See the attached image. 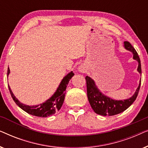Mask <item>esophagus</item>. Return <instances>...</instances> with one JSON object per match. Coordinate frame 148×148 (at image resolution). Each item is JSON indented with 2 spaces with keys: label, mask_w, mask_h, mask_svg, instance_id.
Masks as SVG:
<instances>
[{
  "label": "esophagus",
  "mask_w": 148,
  "mask_h": 148,
  "mask_svg": "<svg viewBox=\"0 0 148 148\" xmlns=\"http://www.w3.org/2000/svg\"><path fill=\"white\" fill-rule=\"evenodd\" d=\"M79 71H80V72H82V71H84V69H83L82 66H80L79 68Z\"/></svg>",
  "instance_id": "1"
}]
</instances>
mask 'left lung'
I'll return each mask as SVG.
<instances>
[{"label":"left lung","mask_w":148,"mask_h":148,"mask_svg":"<svg viewBox=\"0 0 148 148\" xmlns=\"http://www.w3.org/2000/svg\"><path fill=\"white\" fill-rule=\"evenodd\" d=\"M124 46L127 50L132 52L133 59L137 60L138 62L137 71L139 73L141 74L140 58L139 57L137 51L129 42H124ZM86 80L87 84V94H88L89 102L94 112L96 114L102 115V116H113V115L118 114L128 108L136 100L141 86L140 80L138 88L132 97L124 100H115L102 94L97 88L94 81L90 77L86 76Z\"/></svg>","instance_id":"1"}]
</instances>
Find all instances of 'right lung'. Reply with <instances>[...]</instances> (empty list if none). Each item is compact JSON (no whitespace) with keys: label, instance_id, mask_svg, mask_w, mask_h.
<instances>
[{"label":"right lung","instance_id":"1","mask_svg":"<svg viewBox=\"0 0 148 148\" xmlns=\"http://www.w3.org/2000/svg\"><path fill=\"white\" fill-rule=\"evenodd\" d=\"M10 73V69L8 68L7 77ZM74 75V73L72 71L68 73L62 79V82L56 90V92L52 95L51 98L46 100L45 102L41 104L36 105V106H27V105L22 104L15 98L14 94L11 90V88L9 86L10 94H11L13 100L15 101L16 104L19 106L22 110L25 111L28 114L36 116L39 117H47L50 115L54 114L57 110H59L61 108L62 104L64 102V96H65V90L66 86L69 82L71 79Z\"/></svg>","mask_w":148,"mask_h":148}]
</instances>
